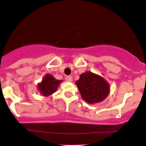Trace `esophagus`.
Returning <instances> with one entry per match:
<instances>
[{"label":"esophagus","mask_w":146,"mask_h":146,"mask_svg":"<svg viewBox=\"0 0 146 146\" xmlns=\"http://www.w3.org/2000/svg\"><path fill=\"white\" fill-rule=\"evenodd\" d=\"M65 79H66V81H67V82H72V76H66V78H65Z\"/></svg>","instance_id":"obj_1"}]
</instances>
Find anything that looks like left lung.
Returning <instances> with one entry per match:
<instances>
[{"mask_svg":"<svg viewBox=\"0 0 146 146\" xmlns=\"http://www.w3.org/2000/svg\"><path fill=\"white\" fill-rule=\"evenodd\" d=\"M84 100L89 104L103 101L109 93V85L102 76L91 72L82 74L76 82Z\"/></svg>","mask_w":146,"mask_h":146,"instance_id":"1","label":"left lung"}]
</instances>
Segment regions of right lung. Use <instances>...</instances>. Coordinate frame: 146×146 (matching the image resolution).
<instances>
[{
  "instance_id": "right-lung-1",
  "label": "right lung",
  "mask_w": 146,
  "mask_h": 146,
  "mask_svg": "<svg viewBox=\"0 0 146 146\" xmlns=\"http://www.w3.org/2000/svg\"><path fill=\"white\" fill-rule=\"evenodd\" d=\"M62 81L57 80L52 75L47 74L41 83L38 84V89L43 96H50L57 91V87Z\"/></svg>"
}]
</instances>
